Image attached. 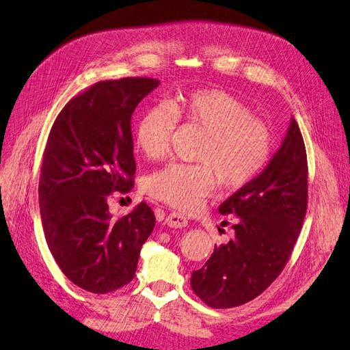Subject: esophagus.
Returning a JSON list of instances; mask_svg holds the SVG:
<instances>
[{"instance_id": "34e87169", "label": "esophagus", "mask_w": 350, "mask_h": 350, "mask_svg": "<svg viewBox=\"0 0 350 350\" xmlns=\"http://www.w3.org/2000/svg\"><path fill=\"white\" fill-rule=\"evenodd\" d=\"M165 222H167V226L171 227V228H183V227L188 226L187 217H183V215L177 213V212L170 213L167 219H165Z\"/></svg>"}]
</instances>
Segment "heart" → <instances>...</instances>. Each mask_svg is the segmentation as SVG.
<instances>
[{
  "instance_id": "b5f03b06",
  "label": "heart",
  "mask_w": 350,
  "mask_h": 350,
  "mask_svg": "<svg viewBox=\"0 0 350 350\" xmlns=\"http://www.w3.org/2000/svg\"><path fill=\"white\" fill-rule=\"evenodd\" d=\"M176 116L206 133L197 161L170 163L147 179V191L180 211H196L217 188L239 189L262 171L271 153V133L252 118V111L222 90H196L167 105H154L141 116L135 129L137 146L147 159L168 153Z\"/></svg>"
}]
</instances>
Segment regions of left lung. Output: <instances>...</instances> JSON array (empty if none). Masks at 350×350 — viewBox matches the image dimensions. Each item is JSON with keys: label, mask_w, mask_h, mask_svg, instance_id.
<instances>
[{"label": "left lung", "mask_w": 350, "mask_h": 350, "mask_svg": "<svg viewBox=\"0 0 350 350\" xmlns=\"http://www.w3.org/2000/svg\"><path fill=\"white\" fill-rule=\"evenodd\" d=\"M307 153L295 118L260 174L219 206L234 236L215 245L191 287L213 308L247 304L269 287L292 254L307 212Z\"/></svg>", "instance_id": "left-lung-1"}]
</instances>
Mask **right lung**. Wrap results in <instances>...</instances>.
<instances>
[{
  "label": "right lung",
  "mask_w": 350,
  "mask_h": 350,
  "mask_svg": "<svg viewBox=\"0 0 350 350\" xmlns=\"http://www.w3.org/2000/svg\"><path fill=\"white\" fill-rule=\"evenodd\" d=\"M158 79L100 81L66 105L52 126L39 183L51 254L73 284L109 293L132 281L154 227L146 203L120 219L108 197L128 192L135 174L131 117Z\"/></svg>",
  "instance_id": "right-lung-1"
}]
</instances>
